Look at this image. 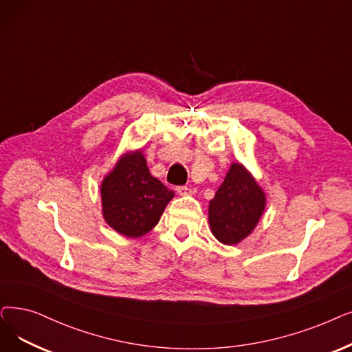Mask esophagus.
Here are the masks:
<instances>
[{"mask_svg": "<svg viewBox=\"0 0 352 352\" xmlns=\"http://www.w3.org/2000/svg\"><path fill=\"white\" fill-rule=\"evenodd\" d=\"M177 192L179 194V195H188V194H194V190H191L190 187H187V186H178L177 188Z\"/></svg>", "mask_w": 352, "mask_h": 352, "instance_id": "obj_1", "label": "esophagus"}]
</instances>
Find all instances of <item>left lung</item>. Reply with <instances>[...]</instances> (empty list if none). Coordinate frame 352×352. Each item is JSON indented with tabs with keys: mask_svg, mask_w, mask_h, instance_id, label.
Returning <instances> with one entry per match:
<instances>
[{
	"mask_svg": "<svg viewBox=\"0 0 352 352\" xmlns=\"http://www.w3.org/2000/svg\"><path fill=\"white\" fill-rule=\"evenodd\" d=\"M262 188L241 164H233L223 184L210 201L211 232L224 244H236L248 237L265 210Z\"/></svg>",
	"mask_w": 352,
	"mask_h": 352,
	"instance_id": "8db88e82",
	"label": "left lung"
}]
</instances>
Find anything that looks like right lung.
I'll return each instance as SVG.
<instances>
[{
  "instance_id": "1",
  "label": "right lung",
  "mask_w": 352,
  "mask_h": 352,
  "mask_svg": "<svg viewBox=\"0 0 352 352\" xmlns=\"http://www.w3.org/2000/svg\"><path fill=\"white\" fill-rule=\"evenodd\" d=\"M100 191L106 223L128 237H141L155 227L174 197V191L149 174L141 151L120 158Z\"/></svg>"
}]
</instances>
